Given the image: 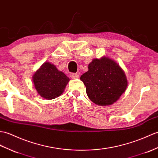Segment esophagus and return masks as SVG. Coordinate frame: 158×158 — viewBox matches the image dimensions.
Wrapping results in <instances>:
<instances>
[{"instance_id": "obj_1", "label": "esophagus", "mask_w": 158, "mask_h": 158, "mask_svg": "<svg viewBox=\"0 0 158 158\" xmlns=\"http://www.w3.org/2000/svg\"><path fill=\"white\" fill-rule=\"evenodd\" d=\"M70 77L72 79H78L79 77V75L78 74H77V73H72L70 74Z\"/></svg>"}]
</instances>
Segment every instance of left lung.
Wrapping results in <instances>:
<instances>
[{
  "instance_id": "1",
  "label": "left lung",
  "mask_w": 158,
  "mask_h": 158,
  "mask_svg": "<svg viewBox=\"0 0 158 158\" xmlns=\"http://www.w3.org/2000/svg\"><path fill=\"white\" fill-rule=\"evenodd\" d=\"M88 69L80 79L90 100L100 106L111 105L118 100L127 87L126 75L120 66L104 57L93 60Z\"/></svg>"
}]
</instances>
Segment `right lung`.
I'll use <instances>...</instances> for the list:
<instances>
[{"instance_id":"obj_1","label":"right lung","mask_w":158,"mask_h":158,"mask_svg":"<svg viewBox=\"0 0 158 158\" xmlns=\"http://www.w3.org/2000/svg\"><path fill=\"white\" fill-rule=\"evenodd\" d=\"M69 78L50 62L43 64L33 77L35 89L42 98L52 100L63 92Z\"/></svg>"}]
</instances>
